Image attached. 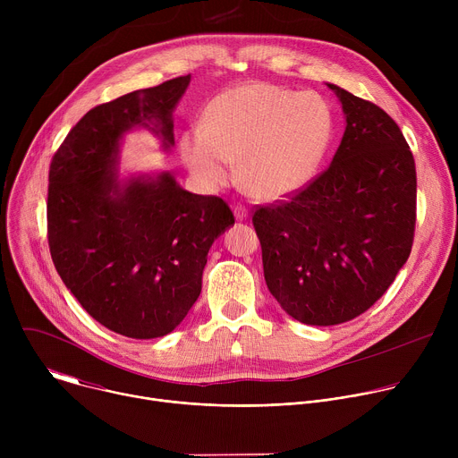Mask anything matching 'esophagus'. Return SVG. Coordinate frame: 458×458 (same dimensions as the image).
I'll return each mask as SVG.
<instances>
[{"label":"esophagus","mask_w":458,"mask_h":458,"mask_svg":"<svg viewBox=\"0 0 458 458\" xmlns=\"http://www.w3.org/2000/svg\"><path fill=\"white\" fill-rule=\"evenodd\" d=\"M233 212H235V217H237V221H244V219L248 217V208H246L244 205H241V203H237V205H235Z\"/></svg>","instance_id":"34e87169"}]
</instances>
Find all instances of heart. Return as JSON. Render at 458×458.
Listing matches in <instances>:
<instances>
[{
  "mask_svg": "<svg viewBox=\"0 0 458 458\" xmlns=\"http://www.w3.org/2000/svg\"><path fill=\"white\" fill-rule=\"evenodd\" d=\"M334 134L330 105L313 92L250 83L217 96L207 123L181 136V156L208 186L225 184L241 157V179L259 198H283L317 172Z\"/></svg>",
  "mask_w": 458,
  "mask_h": 458,
  "instance_id": "heart-1",
  "label": "heart"
}]
</instances>
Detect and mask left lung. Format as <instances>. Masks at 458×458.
Segmentation results:
<instances>
[{
  "mask_svg": "<svg viewBox=\"0 0 458 458\" xmlns=\"http://www.w3.org/2000/svg\"><path fill=\"white\" fill-rule=\"evenodd\" d=\"M328 87L346 115L332 165L251 216L270 293L313 326L348 322L384 295L411 253L417 221L415 159L399 124Z\"/></svg>",
  "mask_w": 458,
  "mask_h": 458,
  "instance_id": "obj_1",
  "label": "left lung"
}]
</instances>
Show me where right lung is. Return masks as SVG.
<instances>
[{"label": "right lung", "mask_w": 458, "mask_h": 458, "mask_svg": "<svg viewBox=\"0 0 458 458\" xmlns=\"http://www.w3.org/2000/svg\"><path fill=\"white\" fill-rule=\"evenodd\" d=\"M190 74L89 110L48 170L47 235L64 286L105 328L130 339L170 334L201 293L212 242L235 223L217 195L163 172L117 181L124 132L150 128L174 145L172 112Z\"/></svg>", "instance_id": "1"}]
</instances>
